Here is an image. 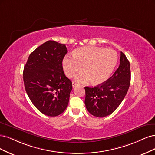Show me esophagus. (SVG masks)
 <instances>
[{
	"instance_id": "1",
	"label": "esophagus",
	"mask_w": 155,
	"mask_h": 155,
	"mask_svg": "<svg viewBox=\"0 0 155 155\" xmlns=\"http://www.w3.org/2000/svg\"><path fill=\"white\" fill-rule=\"evenodd\" d=\"M78 85V84L77 83H76V82H72V86H73V87H76Z\"/></svg>"
}]
</instances>
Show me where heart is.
Returning <instances> with one entry per match:
<instances>
[{
	"instance_id": "1",
	"label": "heart",
	"mask_w": 155,
	"mask_h": 155,
	"mask_svg": "<svg viewBox=\"0 0 155 155\" xmlns=\"http://www.w3.org/2000/svg\"><path fill=\"white\" fill-rule=\"evenodd\" d=\"M73 57L67 56L63 61V68L66 75L72 78L82 69L75 77L76 81L86 83L91 81L93 84L106 81L111 76L118 61L116 51L112 49H104L96 46H84L76 49Z\"/></svg>"
}]
</instances>
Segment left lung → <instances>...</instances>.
I'll list each match as a JSON object with an SVG mask.
<instances>
[{"instance_id": "left-lung-1", "label": "left lung", "mask_w": 155, "mask_h": 155, "mask_svg": "<svg viewBox=\"0 0 155 155\" xmlns=\"http://www.w3.org/2000/svg\"><path fill=\"white\" fill-rule=\"evenodd\" d=\"M130 81V64L121 52L119 67L111 77L94 87H84L87 110L92 115L101 118L113 113L126 97Z\"/></svg>"}]
</instances>
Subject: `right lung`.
<instances>
[{"label":"right lung","instance_id":"obj_1","mask_svg":"<svg viewBox=\"0 0 155 155\" xmlns=\"http://www.w3.org/2000/svg\"><path fill=\"white\" fill-rule=\"evenodd\" d=\"M66 45L48 41L29 54L23 71L24 86L38 110L56 117L66 109L72 82L65 75L62 61Z\"/></svg>","mask_w":155,"mask_h":155}]
</instances>
